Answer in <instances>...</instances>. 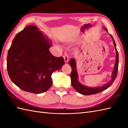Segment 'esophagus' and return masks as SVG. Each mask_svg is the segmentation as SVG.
I'll list each match as a JSON object with an SVG mask.
<instances>
[{"mask_svg": "<svg viewBox=\"0 0 128 128\" xmlns=\"http://www.w3.org/2000/svg\"><path fill=\"white\" fill-rule=\"evenodd\" d=\"M63 58L64 59V61H65V62H68L69 61V56H68V54L65 53L64 54L63 56Z\"/></svg>", "mask_w": 128, "mask_h": 128, "instance_id": "1", "label": "esophagus"}]
</instances>
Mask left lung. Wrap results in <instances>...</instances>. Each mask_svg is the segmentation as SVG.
I'll list each match as a JSON object with an SVG mask.
<instances>
[{
  "mask_svg": "<svg viewBox=\"0 0 128 128\" xmlns=\"http://www.w3.org/2000/svg\"><path fill=\"white\" fill-rule=\"evenodd\" d=\"M104 28L106 31H107V29ZM110 37H112L113 40V42L115 50L116 52V63L114 64V70L112 74V78L110 81L109 82L104 84L102 86H98V87H94V88H92V87H88L82 85L81 84L78 80V74L77 72L76 69V63L75 60L74 58H72L69 62V64L72 67V72L71 75H70V78H71V82L72 85L73 86V88H75V90L78 93L81 94H85V95H90V94H94L98 93L101 91L105 90L107 89L108 88L112 85L114 81L116 78V75H117L118 73V64H119V56H118V52L116 50V44L114 40L113 37L111 34H110Z\"/></svg>",
  "mask_w": 128,
  "mask_h": 128,
  "instance_id": "1",
  "label": "left lung"
}]
</instances>
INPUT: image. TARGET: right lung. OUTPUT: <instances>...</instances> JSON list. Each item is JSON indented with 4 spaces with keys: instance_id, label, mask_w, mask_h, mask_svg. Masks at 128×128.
Returning <instances> with one entry per match:
<instances>
[{
    "instance_id": "add662e5",
    "label": "right lung",
    "mask_w": 128,
    "mask_h": 128,
    "mask_svg": "<svg viewBox=\"0 0 128 128\" xmlns=\"http://www.w3.org/2000/svg\"><path fill=\"white\" fill-rule=\"evenodd\" d=\"M52 42L36 26L30 25L16 35L8 51L7 70L11 80L22 90L35 94L52 85V73L64 64L50 48Z\"/></svg>"
}]
</instances>
